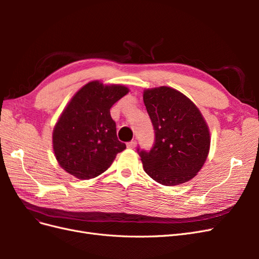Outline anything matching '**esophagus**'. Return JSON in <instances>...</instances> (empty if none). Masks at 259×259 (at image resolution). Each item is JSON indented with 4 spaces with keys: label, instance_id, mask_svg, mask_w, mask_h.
I'll list each match as a JSON object with an SVG mask.
<instances>
[{
    "label": "esophagus",
    "instance_id": "34e87169",
    "mask_svg": "<svg viewBox=\"0 0 259 259\" xmlns=\"http://www.w3.org/2000/svg\"><path fill=\"white\" fill-rule=\"evenodd\" d=\"M136 145H137L136 140H132V142H130V143L126 144V146H127L128 149H134V148L136 147Z\"/></svg>",
    "mask_w": 259,
    "mask_h": 259
}]
</instances>
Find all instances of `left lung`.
<instances>
[{
    "instance_id": "left-lung-1",
    "label": "left lung",
    "mask_w": 259,
    "mask_h": 259,
    "mask_svg": "<svg viewBox=\"0 0 259 259\" xmlns=\"http://www.w3.org/2000/svg\"><path fill=\"white\" fill-rule=\"evenodd\" d=\"M144 103L155 134L150 151L137 150L145 171L164 186L189 182L209 151L204 117L189 98L167 86L145 90Z\"/></svg>"
}]
</instances>
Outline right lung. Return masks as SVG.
<instances>
[{
    "mask_svg": "<svg viewBox=\"0 0 259 259\" xmlns=\"http://www.w3.org/2000/svg\"><path fill=\"white\" fill-rule=\"evenodd\" d=\"M128 92L123 85L92 81L69 101L53 131L54 153L67 173L97 177L126 148L116 137L110 108Z\"/></svg>",
    "mask_w": 259,
    "mask_h": 259,
    "instance_id": "add662e5",
    "label": "right lung"
}]
</instances>
